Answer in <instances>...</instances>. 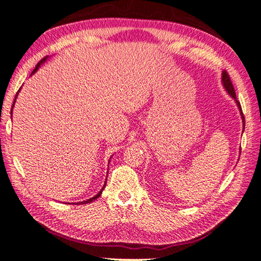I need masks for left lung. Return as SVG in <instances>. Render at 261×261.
Returning a JSON list of instances; mask_svg holds the SVG:
<instances>
[{
  "mask_svg": "<svg viewBox=\"0 0 261 261\" xmlns=\"http://www.w3.org/2000/svg\"><path fill=\"white\" fill-rule=\"evenodd\" d=\"M221 79H222L221 81H222V84H223L224 90L226 91V93H228L232 98L234 99L237 105H238V109H239V111H240L241 119H242V123H243V131H245V116H243V113H242L241 105H240L239 101H238V99H237L234 88H233V85H232V83H231V80H230V77H229L228 73H226V71H222V77H221ZM240 150H241V149H240Z\"/></svg>",
  "mask_w": 261,
  "mask_h": 261,
  "instance_id": "8db88e82",
  "label": "left lung"
}]
</instances>
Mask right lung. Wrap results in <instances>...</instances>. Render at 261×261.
<instances>
[{"mask_svg": "<svg viewBox=\"0 0 261 261\" xmlns=\"http://www.w3.org/2000/svg\"><path fill=\"white\" fill-rule=\"evenodd\" d=\"M47 59H48V56H47V57H45V58H43V59H41V60H40V62H39V63L37 64V66H36V68H35V69H33V71H32V73H31V75H33V74H35V73H36V71L38 70V68H39V67H40V65H42L43 63H45ZM20 90H21V87H20ZM20 90L18 91V93H16V95H15V98H14V102H13V105H12V110H13V107H14V103H15V99H16V97H18V94H19ZM12 110H11V114H12ZM109 163H110V162H109ZM105 185H107V181H105V182H104V186L102 187V190H101V191H99V192H98V193L96 194V195H95V196H93V197H91L90 199H86V201H83V202H79V203H77V204H86V203H91V202H93V201H94V199H96V198H98L99 196H101V194H102L103 190H104V188H105Z\"/></svg>", "mask_w": 261, "mask_h": 261, "instance_id": "right-lung-1", "label": "right lung"}]
</instances>
